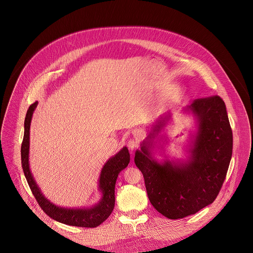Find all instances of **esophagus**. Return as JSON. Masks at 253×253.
I'll return each mask as SVG.
<instances>
[{"instance_id": "1", "label": "esophagus", "mask_w": 253, "mask_h": 253, "mask_svg": "<svg viewBox=\"0 0 253 253\" xmlns=\"http://www.w3.org/2000/svg\"><path fill=\"white\" fill-rule=\"evenodd\" d=\"M127 147L129 148V150H134L136 147H138V142L136 140H133V139H129L127 141Z\"/></svg>"}]
</instances>
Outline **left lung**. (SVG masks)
Returning <instances> with one entry per match:
<instances>
[{
  "instance_id": "8db88e82",
  "label": "left lung",
  "mask_w": 253,
  "mask_h": 253,
  "mask_svg": "<svg viewBox=\"0 0 253 253\" xmlns=\"http://www.w3.org/2000/svg\"><path fill=\"white\" fill-rule=\"evenodd\" d=\"M183 112L191 113L197 126L186 160L158 162L152 156L155 138L170 121V113L155 122L134 157L143 174L150 203L169 219L195 214L214 202L233 151V133L221 97L196 99Z\"/></svg>"
}]
</instances>
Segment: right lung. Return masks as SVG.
Here are the masks:
<instances>
[{
    "mask_svg": "<svg viewBox=\"0 0 253 253\" xmlns=\"http://www.w3.org/2000/svg\"><path fill=\"white\" fill-rule=\"evenodd\" d=\"M38 102L30 105L24 121V136L21 145V165L27 183L35 199L45 214L60 223L85 228H95L104 222L112 213L115 207V185L119 173L125 169L130 161L128 149L122 148L115 156L110 158L103 166L99 180L98 189L101 193L100 201L90 207L82 209L61 208L47 200L37 185L29 167V146H30V126L33 113Z\"/></svg>",
    "mask_w": 253,
    "mask_h": 253,
    "instance_id": "obj_1",
    "label": "right lung"
}]
</instances>
